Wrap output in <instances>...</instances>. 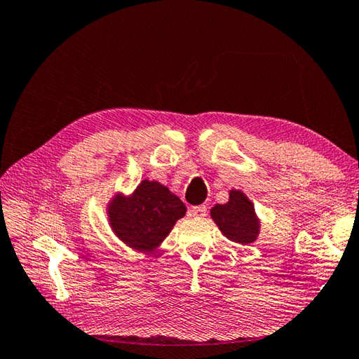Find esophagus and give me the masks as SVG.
<instances>
[{
	"mask_svg": "<svg viewBox=\"0 0 359 359\" xmlns=\"http://www.w3.org/2000/svg\"><path fill=\"white\" fill-rule=\"evenodd\" d=\"M188 215L193 217H203L207 216V207L205 205H198V207H191L188 210Z\"/></svg>",
	"mask_w": 359,
	"mask_h": 359,
	"instance_id": "obj_1",
	"label": "esophagus"
}]
</instances>
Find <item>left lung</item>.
I'll list each match as a JSON object with an SVG mask.
<instances>
[{
	"label": "left lung",
	"instance_id": "obj_1",
	"mask_svg": "<svg viewBox=\"0 0 359 359\" xmlns=\"http://www.w3.org/2000/svg\"><path fill=\"white\" fill-rule=\"evenodd\" d=\"M227 203H216L212 208V219L230 241L250 244L259 233V221L254 203L240 189H231Z\"/></svg>",
	"mask_w": 359,
	"mask_h": 359
}]
</instances>
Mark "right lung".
Wrapping results in <instances>:
<instances>
[{
  "instance_id": "obj_1",
  "label": "right lung",
  "mask_w": 359,
  "mask_h": 359,
  "mask_svg": "<svg viewBox=\"0 0 359 359\" xmlns=\"http://www.w3.org/2000/svg\"><path fill=\"white\" fill-rule=\"evenodd\" d=\"M187 213L185 203L158 182L143 180L129 198L118 194L107 208L115 235L129 248L156 250L174 224Z\"/></svg>"
}]
</instances>
